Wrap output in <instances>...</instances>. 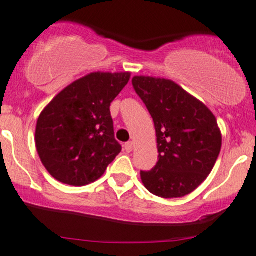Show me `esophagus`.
<instances>
[{
    "mask_svg": "<svg viewBox=\"0 0 256 256\" xmlns=\"http://www.w3.org/2000/svg\"><path fill=\"white\" fill-rule=\"evenodd\" d=\"M132 148H134V144L131 142V141H128V142L124 144V150H125L126 152H131L132 151Z\"/></svg>",
    "mask_w": 256,
    "mask_h": 256,
    "instance_id": "34e87169",
    "label": "esophagus"
}]
</instances>
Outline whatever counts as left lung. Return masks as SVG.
Wrapping results in <instances>:
<instances>
[{"mask_svg": "<svg viewBox=\"0 0 256 256\" xmlns=\"http://www.w3.org/2000/svg\"><path fill=\"white\" fill-rule=\"evenodd\" d=\"M132 86L154 118L158 150L156 166L141 171L142 183L157 197H184L208 177L219 156L216 118L171 80L135 76Z\"/></svg>", "mask_w": 256, "mask_h": 256, "instance_id": "8db88e82", "label": "left lung"}]
</instances>
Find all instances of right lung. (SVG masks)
Segmentation results:
<instances>
[{
    "instance_id": "1",
    "label": "right lung",
    "mask_w": 256,
    "mask_h": 256,
    "mask_svg": "<svg viewBox=\"0 0 256 256\" xmlns=\"http://www.w3.org/2000/svg\"><path fill=\"white\" fill-rule=\"evenodd\" d=\"M128 80L130 73H92L62 90L40 114L36 146L59 182H95L120 154L110 104Z\"/></svg>"
}]
</instances>
